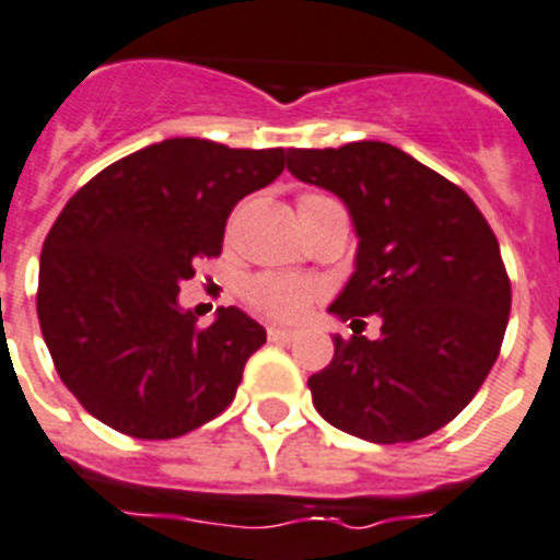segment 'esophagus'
<instances>
[{
	"mask_svg": "<svg viewBox=\"0 0 560 560\" xmlns=\"http://www.w3.org/2000/svg\"><path fill=\"white\" fill-rule=\"evenodd\" d=\"M267 336H270V342H293L295 330L293 327H279V325H270L267 327Z\"/></svg>",
	"mask_w": 560,
	"mask_h": 560,
	"instance_id": "esophagus-1",
	"label": "esophagus"
}]
</instances>
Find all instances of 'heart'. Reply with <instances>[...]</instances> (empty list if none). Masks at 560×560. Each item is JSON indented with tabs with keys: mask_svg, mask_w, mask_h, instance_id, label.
<instances>
[{
	"mask_svg": "<svg viewBox=\"0 0 560 560\" xmlns=\"http://www.w3.org/2000/svg\"><path fill=\"white\" fill-rule=\"evenodd\" d=\"M327 207H339V201L316 192L299 198V215L302 218ZM319 293L322 288L316 281L302 279V276H284V272H258V276L244 281V288H241L249 311L279 322L302 319L304 313L313 307V302L319 299Z\"/></svg>",
	"mask_w": 560,
	"mask_h": 560,
	"instance_id": "1",
	"label": "heart"
}]
</instances>
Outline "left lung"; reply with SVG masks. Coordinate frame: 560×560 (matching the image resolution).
Masks as SVG:
<instances>
[{
	"label": "left lung",
	"mask_w": 560,
	"mask_h": 560,
	"mask_svg": "<svg viewBox=\"0 0 560 560\" xmlns=\"http://www.w3.org/2000/svg\"><path fill=\"white\" fill-rule=\"evenodd\" d=\"M288 170L351 209L357 270L330 313L380 339L336 336L334 359L307 380L330 425L368 443L429 438L469 406L506 334L512 284L483 212L460 186L402 149L359 140L290 149Z\"/></svg>",
	"instance_id": "1"
}]
</instances>
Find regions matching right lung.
<instances>
[{
  "label": "right lung",
  "instance_id": "obj_1",
  "mask_svg": "<svg viewBox=\"0 0 560 560\" xmlns=\"http://www.w3.org/2000/svg\"><path fill=\"white\" fill-rule=\"evenodd\" d=\"M281 170L284 149L172 138L71 195L43 244L36 313L59 380L91 417L172 440L233 402L265 327L238 307L198 327L177 290L198 258L221 256L235 203Z\"/></svg>",
  "mask_w": 560,
  "mask_h": 560
}]
</instances>
